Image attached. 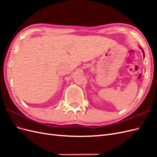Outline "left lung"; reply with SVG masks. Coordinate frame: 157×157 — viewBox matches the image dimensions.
I'll return each instance as SVG.
<instances>
[{
    "label": "left lung",
    "instance_id": "8db88e82",
    "mask_svg": "<svg viewBox=\"0 0 157 157\" xmlns=\"http://www.w3.org/2000/svg\"><path fill=\"white\" fill-rule=\"evenodd\" d=\"M141 49L142 50V52H143V53H144V57H145V54H144V50H143V49H142L141 48Z\"/></svg>",
    "mask_w": 157,
    "mask_h": 157
}]
</instances>
